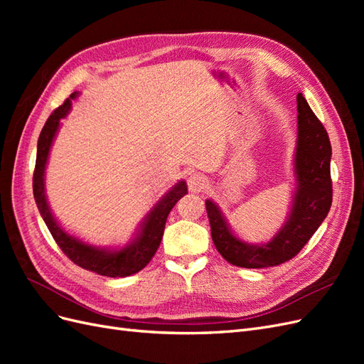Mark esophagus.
<instances>
[{
  "label": "esophagus",
  "mask_w": 364,
  "mask_h": 364,
  "mask_svg": "<svg viewBox=\"0 0 364 364\" xmlns=\"http://www.w3.org/2000/svg\"><path fill=\"white\" fill-rule=\"evenodd\" d=\"M206 185H208V181H206V178H205L203 174L194 173V174H191L190 178H188V188L193 193L203 191L206 188Z\"/></svg>",
  "instance_id": "34e87169"
}]
</instances>
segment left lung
<instances>
[{
  "label": "left lung",
  "mask_w": 364,
  "mask_h": 364,
  "mask_svg": "<svg viewBox=\"0 0 364 364\" xmlns=\"http://www.w3.org/2000/svg\"><path fill=\"white\" fill-rule=\"evenodd\" d=\"M296 178L297 190L287 223L270 243L252 246L237 240L225 222L220 209L206 200V213L211 225L214 246L228 262L245 269L279 266L291 259L322 225L333 203L331 142L321 119L308 106L302 94H297Z\"/></svg>",
  "instance_id": "obj_1"
}]
</instances>
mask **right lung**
Segmentation results:
<instances>
[{
    "mask_svg": "<svg viewBox=\"0 0 364 364\" xmlns=\"http://www.w3.org/2000/svg\"><path fill=\"white\" fill-rule=\"evenodd\" d=\"M74 98L75 92L71 94L70 98H67L59 107L54 109L51 115L48 117L47 123L43 124L41 130V135L38 139L35 173H33V196H35L39 213L51 232L54 241H56L60 250L74 264H77V266L85 270L95 272L97 274H103V277L124 278L129 277V274L138 273L139 270L144 269L150 262V259L155 257V253L161 245L167 217L176 202L188 193V188H186L185 182H179L176 185L149 214L146 222L142 223L139 235L136 237L134 243L119 252L95 249L92 246L82 243L80 240L68 235L56 223V220L53 218L48 209L46 193H43V171H46L48 151L51 147L53 138L56 135V130L59 127V121L70 112L71 102Z\"/></svg>",
    "mask_w": 364,
    "mask_h": 364,
    "instance_id": "obj_1",
    "label": "right lung"
}]
</instances>
